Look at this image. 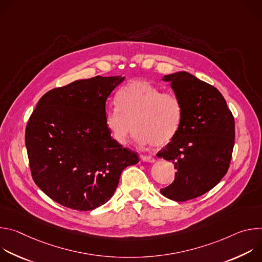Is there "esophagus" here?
Listing matches in <instances>:
<instances>
[{
	"instance_id": "34e87169",
	"label": "esophagus",
	"mask_w": 262,
	"mask_h": 262,
	"mask_svg": "<svg viewBox=\"0 0 262 262\" xmlns=\"http://www.w3.org/2000/svg\"><path fill=\"white\" fill-rule=\"evenodd\" d=\"M140 159L142 162H145V163H155L156 162V159L150 156H140Z\"/></svg>"
}]
</instances>
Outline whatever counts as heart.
I'll use <instances>...</instances> for the list:
<instances>
[{"label":"heart","mask_w":262,"mask_h":262,"mask_svg":"<svg viewBox=\"0 0 262 262\" xmlns=\"http://www.w3.org/2000/svg\"><path fill=\"white\" fill-rule=\"evenodd\" d=\"M116 101L118 106L106 110L104 121L119 144L127 143L134 127L140 144L154 147L165 146L176 136L182 119V103L176 94L135 80L119 90Z\"/></svg>","instance_id":"b5f03b06"}]
</instances>
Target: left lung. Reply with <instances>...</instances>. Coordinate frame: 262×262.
Segmentation results:
<instances>
[{
  "mask_svg": "<svg viewBox=\"0 0 262 262\" xmlns=\"http://www.w3.org/2000/svg\"><path fill=\"white\" fill-rule=\"evenodd\" d=\"M182 103V119L176 136L158 152L174 164L175 179L161 190L165 197L183 202L210 191L228 171L235 138L234 118L225 98L213 86L193 74H168Z\"/></svg>",
  "mask_w": 262,
  "mask_h": 262,
  "instance_id": "8db88e82",
  "label": "left lung"
}]
</instances>
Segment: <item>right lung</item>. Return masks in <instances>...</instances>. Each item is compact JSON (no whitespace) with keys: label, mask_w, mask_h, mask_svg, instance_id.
I'll return each mask as SVG.
<instances>
[{"label":"right lung","mask_w":262,"mask_h":262,"mask_svg":"<svg viewBox=\"0 0 262 262\" xmlns=\"http://www.w3.org/2000/svg\"><path fill=\"white\" fill-rule=\"evenodd\" d=\"M124 77H95L47 92L26 126L33 180L55 202L92 210L114 195L122 171L139 162L105 125V101Z\"/></svg>","instance_id":"right-lung-1"}]
</instances>
